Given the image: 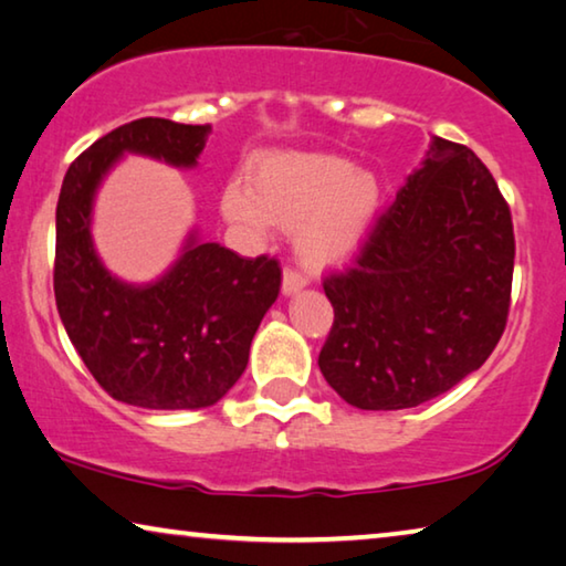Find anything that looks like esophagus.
<instances>
[{
    "mask_svg": "<svg viewBox=\"0 0 566 566\" xmlns=\"http://www.w3.org/2000/svg\"><path fill=\"white\" fill-rule=\"evenodd\" d=\"M306 285H308V277H306V275L298 273V271H291V268H285L283 283H281V293H283V295L298 293V291L306 289Z\"/></svg>",
    "mask_w": 566,
    "mask_h": 566,
    "instance_id": "esophagus-1",
    "label": "esophagus"
}]
</instances>
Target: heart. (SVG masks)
Wrapping results in <instances>:
<instances>
[{"label": "heart", "instance_id": "1", "mask_svg": "<svg viewBox=\"0 0 566 566\" xmlns=\"http://www.w3.org/2000/svg\"><path fill=\"white\" fill-rule=\"evenodd\" d=\"M385 207V187L364 167L332 154H265L250 185L232 179L222 189V214L250 238L271 228L295 230L303 263L326 271L349 263L367 245Z\"/></svg>", "mask_w": 566, "mask_h": 566}]
</instances>
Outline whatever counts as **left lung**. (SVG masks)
Here are the masks:
<instances>
[{"instance_id":"1","label":"left lung","mask_w":566,"mask_h":566,"mask_svg":"<svg viewBox=\"0 0 566 566\" xmlns=\"http://www.w3.org/2000/svg\"><path fill=\"white\" fill-rule=\"evenodd\" d=\"M506 199L468 149L432 136L352 271L328 275L334 326L318 367L359 410H405L481 369L514 277Z\"/></svg>"}]
</instances>
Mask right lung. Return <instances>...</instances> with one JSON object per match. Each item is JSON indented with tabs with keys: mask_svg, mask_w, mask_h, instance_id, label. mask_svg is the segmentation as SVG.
<instances>
[{
	"mask_svg": "<svg viewBox=\"0 0 566 566\" xmlns=\"http://www.w3.org/2000/svg\"><path fill=\"white\" fill-rule=\"evenodd\" d=\"M212 126L138 118L113 128L71 164L55 212V303L95 381L146 410H202L248 367L260 321L281 291L273 258H240L187 232L156 281L113 275L93 242V205L126 154L195 169Z\"/></svg>",
	"mask_w": 566,
	"mask_h": 566,
	"instance_id": "right-lung-1",
	"label": "right lung"
}]
</instances>
